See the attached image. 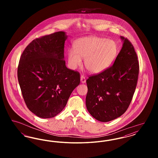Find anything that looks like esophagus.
Returning <instances> with one entry per match:
<instances>
[{
  "label": "esophagus",
  "instance_id": "34e87169",
  "mask_svg": "<svg viewBox=\"0 0 158 158\" xmlns=\"http://www.w3.org/2000/svg\"><path fill=\"white\" fill-rule=\"evenodd\" d=\"M81 82L82 83H85L86 82V78L84 76H81Z\"/></svg>",
  "mask_w": 158,
  "mask_h": 158
}]
</instances>
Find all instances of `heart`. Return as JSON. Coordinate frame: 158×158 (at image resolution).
Returning a JSON list of instances; mask_svg holds the SVG:
<instances>
[{
    "label": "heart",
    "instance_id": "obj_1",
    "mask_svg": "<svg viewBox=\"0 0 158 158\" xmlns=\"http://www.w3.org/2000/svg\"><path fill=\"white\" fill-rule=\"evenodd\" d=\"M73 49L68 51L69 68L75 69L82 64V59L86 70L93 74L102 73L109 68L118 53L115 41L106 38L89 36L76 40Z\"/></svg>",
    "mask_w": 158,
    "mask_h": 158
}]
</instances>
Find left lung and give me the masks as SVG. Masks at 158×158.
<instances>
[{"instance_id":"left-lung-1","label":"left lung","mask_w":158,"mask_h":158,"mask_svg":"<svg viewBox=\"0 0 158 158\" xmlns=\"http://www.w3.org/2000/svg\"><path fill=\"white\" fill-rule=\"evenodd\" d=\"M121 50L113 66L86 80V106L101 122L113 120L126 111L135 91L139 71L133 45L122 36Z\"/></svg>"}]
</instances>
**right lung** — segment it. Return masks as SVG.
Returning <instances> with one entry per match:
<instances>
[{"instance_id": "obj_1", "label": "right lung", "mask_w": 158, "mask_h": 158, "mask_svg": "<svg viewBox=\"0 0 158 158\" xmlns=\"http://www.w3.org/2000/svg\"><path fill=\"white\" fill-rule=\"evenodd\" d=\"M64 31L34 40L21 56L18 79L28 109L38 117L52 118L64 108L80 83L79 73L64 60Z\"/></svg>"}]
</instances>
